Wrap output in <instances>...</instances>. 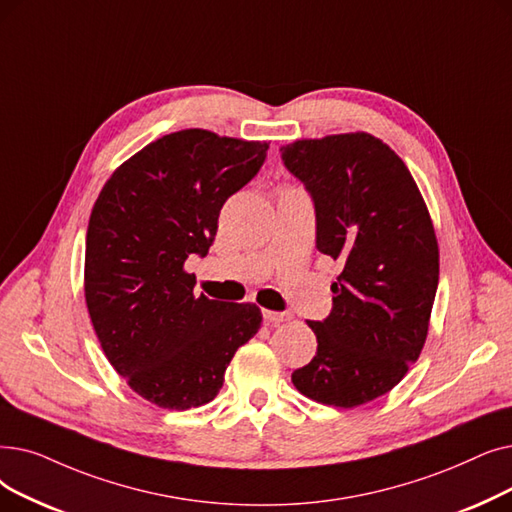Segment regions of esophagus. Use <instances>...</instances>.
Returning <instances> with one entry per match:
<instances>
[{
    "mask_svg": "<svg viewBox=\"0 0 512 512\" xmlns=\"http://www.w3.org/2000/svg\"><path fill=\"white\" fill-rule=\"evenodd\" d=\"M263 320L268 322V324H280V322L291 320V314H288V311H270V309H265L263 311Z\"/></svg>",
    "mask_w": 512,
    "mask_h": 512,
    "instance_id": "esophagus-1",
    "label": "esophagus"
}]
</instances>
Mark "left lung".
<instances>
[{"label": "left lung", "instance_id": "obj_1", "mask_svg": "<svg viewBox=\"0 0 512 512\" xmlns=\"http://www.w3.org/2000/svg\"><path fill=\"white\" fill-rule=\"evenodd\" d=\"M282 163L316 209V247L339 259L318 351L293 372L314 402L355 408L391 391L427 341L439 282L433 221L404 161L370 133L297 140Z\"/></svg>", "mask_w": 512, "mask_h": 512}]
</instances>
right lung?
<instances>
[{"mask_svg": "<svg viewBox=\"0 0 512 512\" xmlns=\"http://www.w3.org/2000/svg\"><path fill=\"white\" fill-rule=\"evenodd\" d=\"M268 148L207 129L169 133L110 175L92 209L87 311L108 362L159 408L209 404L261 326L253 303L196 297L184 263L207 255L221 207L257 175Z\"/></svg>", "mask_w": 512, "mask_h": 512, "instance_id": "obj_1", "label": "right lung"}]
</instances>
